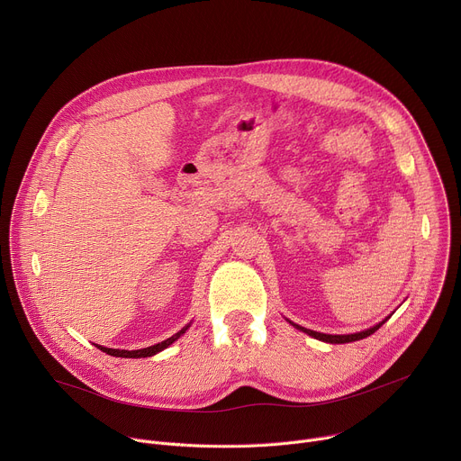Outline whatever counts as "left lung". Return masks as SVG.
Returning <instances> with one entry per match:
<instances>
[{
	"label": "left lung",
	"instance_id": "obj_1",
	"mask_svg": "<svg viewBox=\"0 0 461 461\" xmlns=\"http://www.w3.org/2000/svg\"><path fill=\"white\" fill-rule=\"evenodd\" d=\"M388 319V317H386ZM384 319V321H386ZM384 321H381L379 324H375V326H372V328H368V330H363V332H357V334H348V336H332V334H321V332H313V330H308V328H303V326H299V324H294L297 330H301V332H304V334H308V336H312V338H315V339H319V341H324V343H332V345H341V343H352V341H359V339H365V338H368V336H372L375 330H379V326L384 322Z\"/></svg>",
	"mask_w": 461,
	"mask_h": 461
}]
</instances>
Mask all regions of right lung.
I'll return each instance as SVG.
<instances>
[{
    "instance_id": "1",
    "label": "right lung",
    "mask_w": 461,
    "mask_h": 461,
    "mask_svg": "<svg viewBox=\"0 0 461 461\" xmlns=\"http://www.w3.org/2000/svg\"><path fill=\"white\" fill-rule=\"evenodd\" d=\"M189 328V324L187 326H184L180 332H176L175 336H171L169 339H166V341H162V343H158V345H153V347H148V348H140V350H118V348H105V347H100V345H96L102 352H105V354H109V356H114V357H151V356H155V354H158V352H162L164 348H167L171 343H175L185 330Z\"/></svg>"
}]
</instances>
